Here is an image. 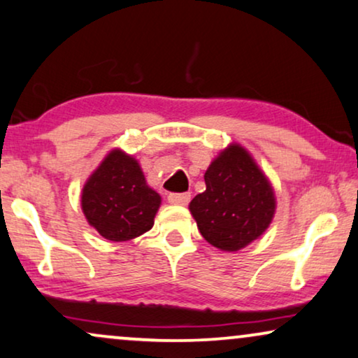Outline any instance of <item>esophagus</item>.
<instances>
[{
	"instance_id": "obj_1",
	"label": "esophagus",
	"mask_w": 358,
	"mask_h": 358,
	"mask_svg": "<svg viewBox=\"0 0 358 358\" xmlns=\"http://www.w3.org/2000/svg\"><path fill=\"white\" fill-rule=\"evenodd\" d=\"M189 198H192V194L189 193H170L169 194V201L171 205H188Z\"/></svg>"
}]
</instances>
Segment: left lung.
<instances>
[{
	"label": "left lung",
	"mask_w": 358,
	"mask_h": 358,
	"mask_svg": "<svg viewBox=\"0 0 358 358\" xmlns=\"http://www.w3.org/2000/svg\"><path fill=\"white\" fill-rule=\"evenodd\" d=\"M205 183V192L196 194L188 208L211 246L239 251L269 228L275 213L274 188L239 143H229L218 153L208 166Z\"/></svg>",
	"instance_id": "1"
}]
</instances>
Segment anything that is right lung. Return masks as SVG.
Returning <instances> with one entry per match:
<instances>
[{
  "mask_svg": "<svg viewBox=\"0 0 358 358\" xmlns=\"http://www.w3.org/2000/svg\"><path fill=\"white\" fill-rule=\"evenodd\" d=\"M162 196L148 187L134 155L114 148L92 171L80 193V208L102 238L122 243L152 229Z\"/></svg>",
  "mask_w": 358,
  "mask_h": 358,
  "instance_id": "right-lung-1",
  "label": "right lung"
}]
</instances>
